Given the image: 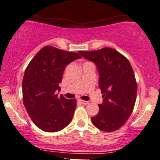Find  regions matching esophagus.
Returning a JSON list of instances; mask_svg holds the SVG:
<instances>
[{"label": "esophagus", "instance_id": "esophagus-1", "mask_svg": "<svg viewBox=\"0 0 160 160\" xmlns=\"http://www.w3.org/2000/svg\"><path fill=\"white\" fill-rule=\"evenodd\" d=\"M79 101L81 102L82 104H83V105H87V104H88V102H87V101H85V100H79Z\"/></svg>", "mask_w": 160, "mask_h": 160}]
</instances>
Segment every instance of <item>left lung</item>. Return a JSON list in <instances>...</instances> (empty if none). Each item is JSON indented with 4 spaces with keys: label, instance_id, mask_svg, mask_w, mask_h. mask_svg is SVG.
Returning a JSON list of instances; mask_svg holds the SVG:
<instances>
[{
    "label": "left lung",
    "instance_id": "1",
    "mask_svg": "<svg viewBox=\"0 0 160 160\" xmlns=\"http://www.w3.org/2000/svg\"><path fill=\"white\" fill-rule=\"evenodd\" d=\"M79 53L93 62L99 73V87L103 99L98 104L99 112L91 117L92 122L104 132L120 129L130 117L137 98V85L130 63L110 48Z\"/></svg>",
    "mask_w": 160,
    "mask_h": 160
}]
</instances>
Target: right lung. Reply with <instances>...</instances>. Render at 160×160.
<instances>
[{"mask_svg":"<svg viewBox=\"0 0 160 160\" xmlns=\"http://www.w3.org/2000/svg\"><path fill=\"white\" fill-rule=\"evenodd\" d=\"M81 58L79 53L47 46L35 55L25 70L23 102L33 123L45 132H58L73 117L77 101L58 97L67 65Z\"/></svg>","mask_w":160,"mask_h":160,"instance_id":"1","label":"right lung"}]
</instances>
